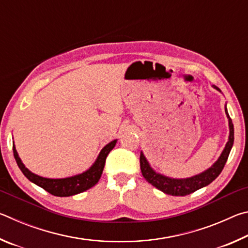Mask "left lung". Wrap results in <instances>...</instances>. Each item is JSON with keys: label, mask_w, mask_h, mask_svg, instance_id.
<instances>
[{"label": "left lung", "mask_w": 248, "mask_h": 248, "mask_svg": "<svg viewBox=\"0 0 248 248\" xmlns=\"http://www.w3.org/2000/svg\"><path fill=\"white\" fill-rule=\"evenodd\" d=\"M216 90L220 91L217 86L213 85ZM221 92V91H220ZM225 114L228 116L229 119V128H230V136L229 141L226 142L224 150L222 151L220 157L217 161L213 164L210 169L205 170L202 173L198 175L192 176L189 178H183V179H176L167 177L159 173H156L151 165L149 164L148 159L145 158L144 154L141 152L140 154V167L143 177L148 180V182L152 185V186L156 187L158 190L164 192V194L170 195V196H186L189 195L191 192H195L196 190L200 189V188L208 186L210 183H212L217 176L221 174L222 170L225 165L226 161H228L229 154L231 152V149L233 146L234 142V127L232 124V119L230 118L228 109L225 107Z\"/></svg>", "instance_id": "left-lung-1"}]
</instances>
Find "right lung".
Here are the masks:
<instances>
[{
    "label": "right lung",
    "mask_w": 248,
    "mask_h": 248,
    "mask_svg": "<svg viewBox=\"0 0 248 248\" xmlns=\"http://www.w3.org/2000/svg\"><path fill=\"white\" fill-rule=\"evenodd\" d=\"M117 143V140H114L109 142L107 145H105L103 150L100 151L99 155L96 158V161L93 165H92L89 170L83 171L82 174L74 175L72 177H66V178H46L41 177L36 174L31 173V170L25 167L23 164L22 159L19 158L17 151H16L15 145L13 144V152L14 157L16 159V163L19 167V170H22V173L26 176V177L31 180V183L36 184L37 186L44 188L46 191H48L49 194L57 197H70L73 195L79 194L87 189H90L91 187L95 186L98 183L100 176L103 174V170L105 166V162H106V157L109 154V152L115 148Z\"/></svg>",
    "instance_id": "right-lung-1"
}]
</instances>
